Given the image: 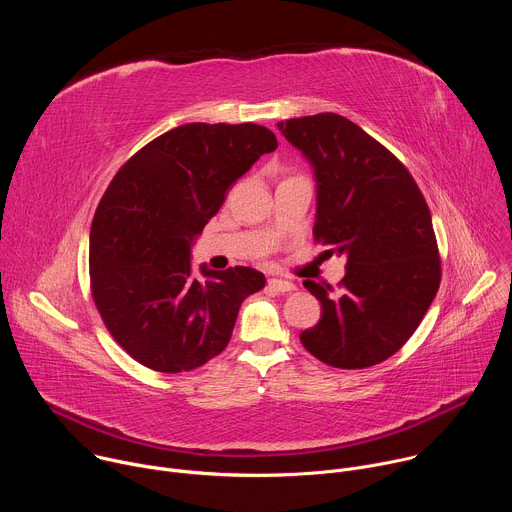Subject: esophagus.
Here are the masks:
<instances>
[{"instance_id":"esophagus-1","label":"esophagus","mask_w":512,"mask_h":512,"mask_svg":"<svg viewBox=\"0 0 512 512\" xmlns=\"http://www.w3.org/2000/svg\"><path fill=\"white\" fill-rule=\"evenodd\" d=\"M267 285L275 291H279V294H287V291H294L296 289V283L294 281H287V279H269Z\"/></svg>"}]
</instances>
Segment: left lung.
Returning <instances> with one entry per match:
<instances>
[{
    "mask_svg": "<svg viewBox=\"0 0 512 512\" xmlns=\"http://www.w3.org/2000/svg\"><path fill=\"white\" fill-rule=\"evenodd\" d=\"M308 158L318 188L314 239L346 255V275L304 281L322 304L300 340L336 369H367L417 330L442 281L427 202L409 170L367 131L336 113L277 123Z\"/></svg>",
    "mask_w": 512,
    "mask_h": 512,
    "instance_id": "1",
    "label": "left lung"
}]
</instances>
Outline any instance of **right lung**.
I'll return each instance as SVG.
<instances>
[{
    "label": "right lung",
    "instance_id": "1",
    "mask_svg": "<svg viewBox=\"0 0 512 512\" xmlns=\"http://www.w3.org/2000/svg\"><path fill=\"white\" fill-rule=\"evenodd\" d=\"M277 148L255 123H186L133 154L91 225L93 302L115 342L158 373H184L221 354L243 300L265 287L251 267L194 277L192 241L229 188Z\"/></svg>",
    "mask_w": 512,
    "mask_h": 512
}]
</instances>
